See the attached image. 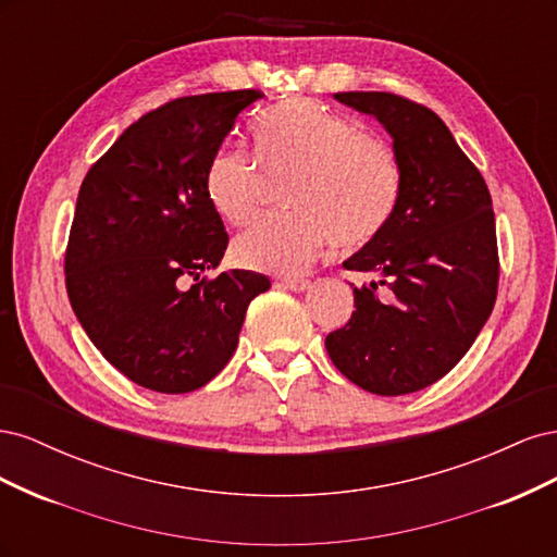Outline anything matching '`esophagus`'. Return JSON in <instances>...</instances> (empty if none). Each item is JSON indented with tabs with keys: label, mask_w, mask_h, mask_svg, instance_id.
Returning <instances> with one entry per match:
<instances>
[{
	"label": "esophagus",
	"mask_w": 557,
	"mask_h": 557,
	"mask_svg": "<svg viewBox=\"0 0 557 557\" xmlns=\"http://www.w3.org/2000/svg\"><path fill=\"white\" fill-rule=\"evenodd\" d=\"M283 285L293 293H305L311 288V281L309 278H299V276H293V278H285Z\"/></svg>",
	"instance_id": "obj_1"
}]
</instances>
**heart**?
Instances as JSON below:
<instances>
[{"label": "heart", "instance_id": "obj_1", "mask_svg": "<svg viewBox=\"0 0 557 557\" xmlns=\"http://www.w3.org/2000/svg\"><path fill=\"white\" fill-rule=\"evenodd\" d=\"M252 146L267 174H290L288 213L258 221L234 242L237 264L267 274H299L330 242L356 250L374 242L399 207L404 174L397 150L350 117L313 99H288L252 125ZM211 209L246 225L260 207V174L242 150L223 148L205 174Z\"/></svg>", "mask_w": 557, "mask_h": 557}]
</instances>
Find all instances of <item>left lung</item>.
Masks as SVG:
<instances>
[{"instance_id": "left-lung-1", "label": "left lung", "mask_w": 557, "mask_h": 557, "mask_svg": "<svg viewBox=\"0 0 557 557\" xmlns=\"http://www.w3.org/2000/svg\"><path fill=\"white\" fill-rule=\"evenodd\" d=\"M334 97L391 132L404 188L393 221L344 262L379 283L352 288L356 311L325 336V348L362 391L416 393L462 360L495 307L493 199L476 164L432 109L395 92Z\"/></svg>"}]
</instances>
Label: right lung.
Segmentation results:
<instances>
[{
    "label": "right lung",
    "mask_w": 557,
    "mask_h": 557,
    "mask_svg": "<svg viewBox=\"0 0 557 557\" xmlns=\"http://www.w3.org/2000/svg\"><path fill=\"white\" fill-rule=\"evenodd\" d=\"M260 90L178 97L141 115L83 178L64 283L78 323L129 381L181 395L207 385L237 350L262 274L199 278L218 267L227 232L205 174L237 115ZM196 283L188 292L182 281Z\"/></svg>",
    "instance_id": "obj_1"
}]
</instances>
